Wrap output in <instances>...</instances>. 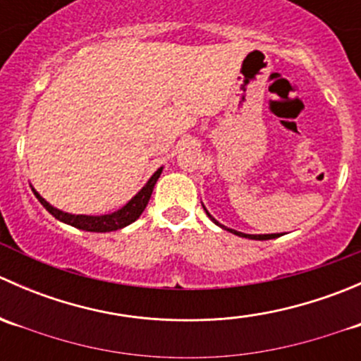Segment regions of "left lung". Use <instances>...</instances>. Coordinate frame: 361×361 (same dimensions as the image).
Here are the masks:
<instances>
[{"instance_id":"8db88e82","label":"left lung","mask_w":361,"mask_h":361,"mask_svg":"<svg viewBox=\"0 0 361 361\" xmlns=\"http://www.w3.org/2000/svg\"><path fill=\"white\" fill-rule=\"evenodd\" d=\"M204 209H206V207H204ZM206 213H207V211H206ZM207 216H209L211 220L214 221V224H216V225H220V224H218L216 220H214L213 216H211L209 213H207ZM220 227H221V228H225V231L232 232V234H235V235H241V238H248V239H257V241H265V239H276V238H279V234H264V235L260 234V235H250V234H243V232H238V231H232V228H227V227H224V225H220Z\"/></svg>"}]
</instances>
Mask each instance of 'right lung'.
Segmentation results:
<instances>
[{"instance_id":"right-lung-1","label":"right lung","mask_w":361,"mask_h":361,"mask_svg":"<svg viewBox=\"0 0 361 361\" xmlns=\"http://www.w3.org/2000/svg\"><path fill=\"white\" fill-rule=\"evenodd\" d=\"M160 173H162V167L155 171V174L150 178V180H148V183L145 185V187L141 188V190L137 192V194L134 195V197L130 199V201L127 202L122 209L115 211V213H111V214H101V216H87V214L64 213V211L50 206V204L47 202L45 199L38 194V192L36 190H32V192H35L36 199L43 204V207H45V209L49 211L52 216H56L57 220L64 221V224L71 225V227L82 228V231H87V232H111V231H118V228L126 227V225L133 224L134 220H137V218H140V214L143 213L148 201H150L152 192H154V187H155V183H157Z\"/></svg>"}]
</instances>
